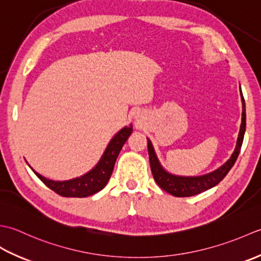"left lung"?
Masks as SVG:
<instances>
[{"label": "left lung", "instance_id": "left-lung-1", "mask_svg": "<svg viewBox=\"0 0 261 261\" xmlns=\"http://www.w3.org/2000/svg\"><path fill=\"white\" fill-rule=\"evenodd\" d=\"M241 99H242V123L240 127V132H239L236 150L233 152L232 156L228 159V160L223 164L222 167H220L219 169L211 173L198 175V177H181V175H175V174L167 172L166 170L162 168L160 162H159L158 158L155 155V152H154V148L152 146V143L147 138V151H148V158H150V164H151L153 178L163 190H166L167 193L175 196V197H190V196L198 195L200 193H203V191H206L207 189L213 188L214 186H216L220 181H222L223 179H224L225 175L231 170V168L234 166L242 146L244 132H246V103H244L242 92H241Z\"/></svg>", "mask_w": 261, "mask_h": 261}]
</instances>
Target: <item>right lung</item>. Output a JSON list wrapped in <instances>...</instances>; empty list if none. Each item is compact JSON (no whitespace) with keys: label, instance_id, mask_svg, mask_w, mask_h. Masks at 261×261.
Here are the masks:
<instances>
[{"label":"right lung","instance_id":"obj_1","mask_svg":"<svg viewBox=\"0 0 261 261\" xmlns=\"http://www.w3.org/2000/svg\"><path fill=\"white\" fill-rule=\"evenodd\" d=\"M132 132L133 126L129 125L128 127L126 126L117 133L113 137V140L110 141L97 166L92 170H90L88 173L81 175V177L65 180V181H55V180L42 177L41 174L37 173L33 168H31V170L47 187L54 190L56 194L63 196V197H88V196L98 193V191L106 187L111 173H113L117 156H118L120 150L123 148L125 142L132 134Z\"/></svg>","mask_w":261,"mask_h":261}]
</instances>
